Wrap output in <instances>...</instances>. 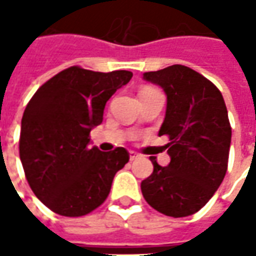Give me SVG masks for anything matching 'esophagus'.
Instances as JSON below:
<instances>
[{"label": "esophagus", "mask_w": 256, "mask_h": 256, "mask_svg": "<svg viewBox=\"0 0 256 256\" xmlns=\"http://www.w3.org/2000/svg\"><path fill=\"white\" fill-rule=\"evenodd\" d=\"M140 158V155L136 152H134V151H130V161H135V160H138Z\"/></svg>", "instance_id": "obj_1"}]
</instances>
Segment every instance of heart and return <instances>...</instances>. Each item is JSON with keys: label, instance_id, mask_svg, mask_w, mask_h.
I'll use <instances>...</instances> for the list:
<instances>
[{"label": "heart", "instance_id": "obj_1", "mask_svg": "<svg viewBox=\"0 0 256 256\" xmlns=\"http://www.w3.org/2000/svg\"><path fill=\"white\" fill-rule=\"evenodd\" d=\"M145 90H150V88H145Z\"/></svg>", "mask_w": 256, "mask_h": 256}]
</instances>
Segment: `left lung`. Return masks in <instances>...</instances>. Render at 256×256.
I'll list each match as a JSON object with an SVG mask.
<instances>
[{
	"instance_id": "1",
	"label": "left lung",
	"mask_w": 256,
	"mask_h": 256,
	"mask_svg": "<svg viewBox=\"0 0 256 256\" xmlns=\"http://www.w3.org/2000/svg\"><path fill=\"white\" fill-rule=\"evenodd\" d=\"M162 88L166 111L158 135H168L166 166L151 156L152 174L141 182L145 201L164 215L182 218L198 212L220 188L228 166L231 125L220 90L184 65L145 72Z\"/></svg>"
}]
</instances>
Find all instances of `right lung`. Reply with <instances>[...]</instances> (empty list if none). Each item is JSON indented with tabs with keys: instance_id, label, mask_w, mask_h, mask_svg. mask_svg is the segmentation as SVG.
Listing matches in <instances>:
<instances>
[{
	"instance_id": "1",
	"label": "right lung",
	"mask_w": 256,
	"mask_h": 256,
	"mask_svg": "<svg viewBox=\"0 0 256 256\" xmlns=\"http://www.w3.org/2000/svg\"><path fill=\"white\" fill-rule=\"evenodd\" d=\"M132 72H95L71 66L46 81L21 121L20 158L35 196L55 214L82 216L102 204L115 174L130 161L125 148L101 152L90 132Z\"/></svg>"
}]
</instances>
